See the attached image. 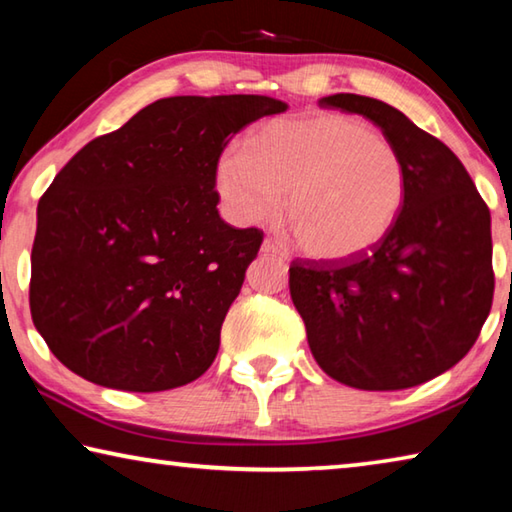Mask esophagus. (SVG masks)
Listing matches in <instances>:
<instances>
[{
  "label": "esophagus",
  "mask_w": 512,
  "mask_h": 512,
  "mask_svg": "<svg viewBox=\"0 0 512 512\" xmlns=\"http://www.w3.org/2000/svg\"><path fill=\"white\" fill-rule=\"evenodd\" d=\"M262 253L264 255H277V257H287V248H284L280 241H275V239H264V244H262Z\"/></svg>",
  "instance_id": "1"
}]
</instances>
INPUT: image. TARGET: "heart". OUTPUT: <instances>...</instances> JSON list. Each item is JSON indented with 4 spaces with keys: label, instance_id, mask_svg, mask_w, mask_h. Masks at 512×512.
Masks as SVG:
<instances>
[{
    "label": "heart",
    "instance_id": "b5f03b06",
    "mask_svg": "<svg viewBox=\"0 0 512 512\" xmlns=\"http://www.w3.org/2000/svg\"><path fill=\"white\" fill-rule=\"evenodd\" d=\"M216 185L239 223L264 221L284 194L300 250L348 259L377 246L406 203V164L386 135L357 117L316 112L273 119L225 151Z\"/></svg>",
    "mask_w": 512,
    "mask_h": 512
}]
</instances>
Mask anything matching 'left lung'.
<instances>
[{
	"mask_svg": "<svg viewBox=\"0 0 512 512\" xmlns=\"http://www.w3.org/2000/svg\"><path fill=\"white\" fill-rule=\"evenodd\" d=\"M370 119L406 164L393 230L348 259H296L291 300L311 354L361 391H402L461 361L492 307L490 210L447 146L388 103L361 94L318 101Z\"/></svg>",
	"mask_w": 512,
	"mask_h": 512,
	"instance_id": "8db88e82",
	"label": "left lung"
}]
</instances>
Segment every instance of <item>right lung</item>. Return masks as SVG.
<instances>
[{
	"label": "right lung",
	"instance_id": "obj_1",
	"mask_svg": "<svg viewBox=\"0 0 512 512\" xmlns=\"http://www.w3.org/2000/svg\"><path fill=\"white\" fill-rule=\"evenodd\" d=\"M284 110L259 94L160 99L58 171L38 203L29 305L63 366L133 393L212 366L264 241L219 216L216 164L232 135Z\"/></svg>",
	"mask_w": 512,
	"mask_h": 512
}]
</instances>
